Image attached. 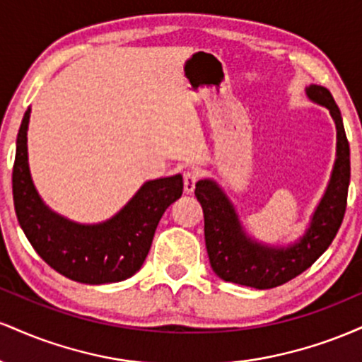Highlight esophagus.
I'll list each match as a JSON object with an SVG mask.
<instances>
[{"instance_id":"34e87169","label":"esophagus","mask_w":362,"mask_h":362,"mask_svg":"<svg viewBox=\"0 0 362 362\" xmlns=\"http://www.w3.org/2000/svg\"><path fill=\"white\" fill-rule=\"evenodd\" d=\"M199 180V173L195 170H187L184 172V190L185 194H192L195 189V182Z\"/></svg>"}]
</instances>
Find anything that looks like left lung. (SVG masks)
I'll return each instance as SVG.
<instances>
[{
	"label": "left lung",
	"instance_id": "left-lung-1",
	"mask_svg": "<svg viewBox=\"0 0 362 362\" xmlns=\"http://www.w3.org/2000/svg\"><path fill=\"white\" fill-rule=\"evenodd\" d=\"M306 97L330 112L337 129L335 163L325 194L311 214L308 228L289 245L259 242L245 231L230 197L213 178L195 184V197L204 213V236L211 267L226 282L271 289L284 284L317 262L330 247L342 224L351 182V151L334 97L325 86L310 85Z\"/></svg>",
	"mask_w": 362,
	"mask_h": 362
}]
</instances>
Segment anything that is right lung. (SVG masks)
Wrapping results in <instances>:
<instances>
[{
  "label": "right lung",
  "instance_id": "add662e5",
  "mask_svg": "<svg viewBox=\"0 0 362 362\" xmlns=\"http://www.w3.org/2000/svg\"><path fill=\"white\" fill-rule=\"evenodd\" d=\"M25 112L13 165L16 218L35 252L68 279L83 284H109L134 276L151 248L161 216L184 190L182 175L148 180L117 214L95 224L71 221L57 214L37 192L28 167Z\"/></svg>",
  "mask_w": 362,
  "mask_h": 362
}]
</instances>
